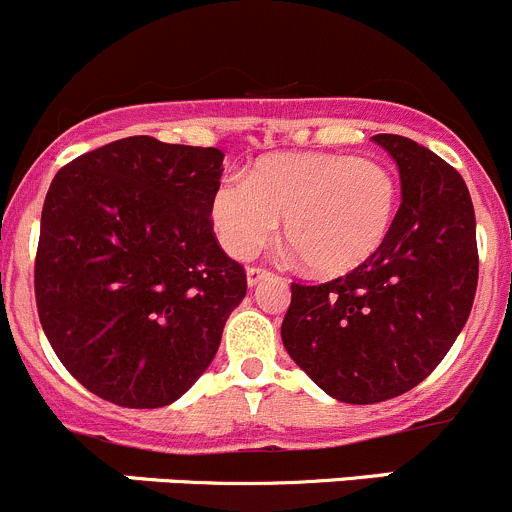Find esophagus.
<instances>
[{
    "label": "esophagus",
    "mask_w": 512,
    "mask_h": 512,
    "mask_svg": "<svg viewBox=\"0 0 512 512\" xmlns=\"http://www.w3.org/2000/svg\"><path fill=\"white\" fill-rule=\"evenodd\" d=\"M270 275H272L270 270H262V267H250V270H247V285L250 287L260 285V282L267 280Z\"/></svg>",
    "instance_id": "obj_1"
}]
</instances>
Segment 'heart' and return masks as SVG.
<instances>
[{"instance_id":"heart-1","label":"heart","mask_w":512,"mask_h":512,"mask_svg":"<svg viewBox=\"0 0 512 512\" xmlns=\"http://www.w3.org/2000/svg\"><path fill=\"white\" fill-rule=\"evenodd\" d=\"M399 210V180L376 158L342 153H270L247 178H225L210 220L225 252L247 260L277 235L312 275L344 277L384 247Z\"/></svg>"}]
</instances>
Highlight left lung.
<instances>
[{"instance_id": "8db88e82", "label": "left lung", "mask_w": 512, "mask_h": 512, "mask_svg": "<svg viewBox=\"0 0 512 512\" xmlns=\"http://www.w3.org/2000/svg\"><path fill=\"white\" fill-rule=\"evenodd\" d=\"M401 205L384 247L356 272L292 285L282 344L344 404H376L421 384L453 347L478 287L476 213L461 173L394 133Z\"/></svg>"}]
</instances>
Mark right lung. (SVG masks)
I'll use <instances>...</instances> for the list:
<instances>
[{"instance_id": "1", "label": "right lung", "mask_w": 512, "mask_h": 512, "mask_svg": "<svg viewBox=\"0 0 512 512\" xmlns=\"http://www.w3.org/2000/svg\"><path fill=\"white\" fill-rule=\"evenodd\" d=\"M223 151L131 136L56 173L41 210L34 292L51 349L91 394L173 404L215 359L247 292L210 200Z\"/></svg>"}]
</instances>
